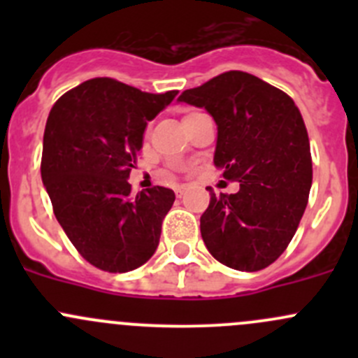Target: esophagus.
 Masks as SVG:
<instances>
[{
    "instance_id": "esophagus-1",
    "label": "esophagus",
    "mask_w": 358,
    "mask_h": 358,
    "mask_svg": "<svg viewBox=\"0 0 358 358\" xmlns=\"http://www.w3.org/2000/svg\"><path fill=\"white\" fill-rule=\"evenodd\" d=\"M175 194H176V197H178V199H180V197H183V194H185V187L178 185L175 189Z\"/></svg>"
}]
</instances>
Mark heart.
<instances>
[{"mask_svg": "<svg viewBox=\"0 0 358 358\" xmlns=\"http://www.w3.org/2000/svg\"><path fill=\"white\" fill-rule=\"evenodd\" d=\"M189 115H190V114H189Z\"/></svg>", "mask_w": 358, "mask_h": 358, "instance_id": "heart-1", "label": "heart"}]
</instances>
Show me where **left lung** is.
Masks as SVG:
<instances>
[{
  "label": "left lung",
  "mask_w": 358,
  "mask_h": 358,
  "mask_svg": "<svg viewBox=\"0 0 358 358\" xmlns=\"http://www.w3.org/2000/svg\"><path fill=\"white\" fill-rule=\"evenodd\" d=\"M178 102L206 109L218 136L213 162L236 194L216 197L201 216L208 251L223 265L258 272L275 262L305 213L312 156L305 122L291 96L256 76L229 71Z\"/></svg>",
  "instance_id": "left-lung-1"
}]
</instances>
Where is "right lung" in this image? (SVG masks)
I'll use <instances>...</instances> for the list:
<instances>
[{
	"instance_id": "obj_1",
	"label": "right lung",
	"mask_w": 358,
	"mask_h": 358,
	"mask_svg": "<svg viewBox=\"0 0 358 358\" xmlns=\"http://www.w3.org/2000/svg\"><path fill=\"white\" fill-rule=\"evenodd\" d=\"M176 95L96 78L60 96L50 110L43 185L64 232L96 268L129 272L156 252L175 192L154 187L133 196L128 178L147 122Z\"/></svg>"
}]
</instances>
